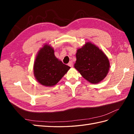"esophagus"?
I'll return each instance as SVG.
<instances>
[{
    "label": "esophagus",
    "instance_id": "34e87169",
    "mask_svg": "<svg viewBox=\"0 0 134 134\" xmlns=\"http://www.w3.org/2000/svg\"><path fill=\"white\" fill-rule=\"evenodd\" d=\"M68 66H69L70 67H72L73 66V63H72V62H70L68 63Z\"/></svg>",
    "mask_w": 134,
    "mask_h": 134
}]
</instances>
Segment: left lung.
<instances>
[{
	"label": "left lung",
	"mask_w": 134,
	"mask_h": 134,
	"mask_svg": "<svg viewBox=\"0 0 134 134\" xmlns=\"http://www.w3.org/2000/svg\"><path fill=\"white\" fill-rule=\"evenodd\" d=\"M76 58L74 68L90 83L98 84L107 76L110 67L108 58L91 42L77 50Z\"/></svg>",
	"instance_id": "obj_1"
}]
</instances>
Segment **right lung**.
Returning <instances> with one entry per match:
<instances>
[{"label": "right lung", "instance_id": "add662e5", "mask_svg": "<svg viewBox=\"0 0 134 134\" xmlns=\"http://www.w3.org/2000/svg\"><path fill=\"white\" fill-rule=\"evenodd\" d=\"M70 67L56 58L54 50L44 44L36 56L34 74L36 80L43 86H54L61 80Z\"/></svg>", "mask_w": 134, "mask_h": 134}]
</instances>
